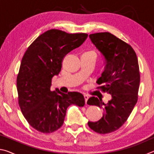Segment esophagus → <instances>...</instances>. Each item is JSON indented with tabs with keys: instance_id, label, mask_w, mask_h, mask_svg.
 I'll return each instance as SVG.
<instances>
[{
	"instance_id": "34e87169",
	"label": "esophagus",
	"mask_w": 154,
	"mask_h": 154,
	"mask_svg": "<svg viewBox=\"0 0 154 154\" xmlns=\"http://www.w3.org/2000/svg\"><path fill=\"white\" fill-rule=\"evenodd\" d=\"M84 99H85V105H87V101L88 100V96L87 95H84Z\"/></svg>"
}]
</instances>
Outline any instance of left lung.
Masks as SVG:
<instances>
[{
  "mask_svg": "<svg viewBox=\"0 0 154 154\" xmlns=\"http://www.w3.org/2000/svg\"><path fill=\"white\" fill-rule=\"evenodd\" d=\"M100 51L105 64L104 71L96 83L104 92L110 94L111 100L105 104L94 96L87 104L103 109V116L98 122H88V126L100 134L111 133L119 129L128 118L138 100L140 84L139 66L133 48L109 32L89 35Z\"/></svg>",
  "mask_w": 154,
  "mask_h": 154,
  "instance_id": "8db88e82",
  "label": "left lung"
}]
</instances>
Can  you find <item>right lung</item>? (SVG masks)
I'll list each match as a JSON object with an SVG mask.
<instances>
[{"mask_svg":"<svg viewBox=\"0 0 154 154\" xmlns=\"http://www.w3.org/2000/svg\"><path fill=\"white\" fill-rule=\"evenodd\" d=\"M88 35L69 34L51 29L38 36L28 47L17 77L18 104L31 126L43 133H51L64 123L67 108L83 106L79 92L51 91V79L61 71L64 56L84 42Z\"/></svg>","mask_w":154,"mask_h":154,"instance_id":"add662e5","label":"right lung"}]
</instances>
